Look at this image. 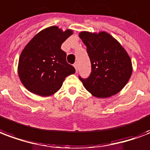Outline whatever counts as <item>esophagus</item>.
<instances>
[{
	"mask_svg": "<svg viewBox=\"0 0 150 150\" xmlns=\"http://www.w3.org/2000/svg\"><path fill=\"white\" fill-rule=\"evenodd\" d=\"M74 67H75V71H78V68H79V64H78V62H75V64H74Z\"/></svg>",
	"mask_w": 150,
	"mask_h": 150,
	"instance_id": "34e87169",
	"label": "esophagus"
}]
</instances>
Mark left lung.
Instances as JSON below:
<instances>
[{
  "instance_id": "left-lung-1",
  "label": "left lung",
  "mask_w": 150,
  "mask_h": 150,
  "mask_svg": "<svg viewBox=\"0 0 150 150\" xmlns=\"http://www.w3.org/2000/svg\"><path fill=\"white\" fill-rule=\"evenodd\" d=\"M79 38L86 46L91 73L82 79L84 87L96 98H105L119 93L132 74L131 60L120 42L107 32L83 31Z\"/></svg>"
}]
</instances>
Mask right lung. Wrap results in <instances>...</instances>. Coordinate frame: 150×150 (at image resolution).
I'll return each instance as SVG.
<instances>
[{
	"instance_id": "obj_1",
	"label": "right lung",
	"mask_w": 150,
	"mask_h": 150,
	"mask_svg": "<svg viewBox=\"0 0 150 150\" xmlns=\"http://www.w3.org/2000/svg\"><path fill=\"white\" fill-rule=\"evenodd\" d=\"M57 26L42 30L22 51L18 74L23 85L30 92L42 97L54 94L62 86L65 78L75 72L66 60L67 54L60 47L72 34Z\"/></svg>"
}]
</instances>
